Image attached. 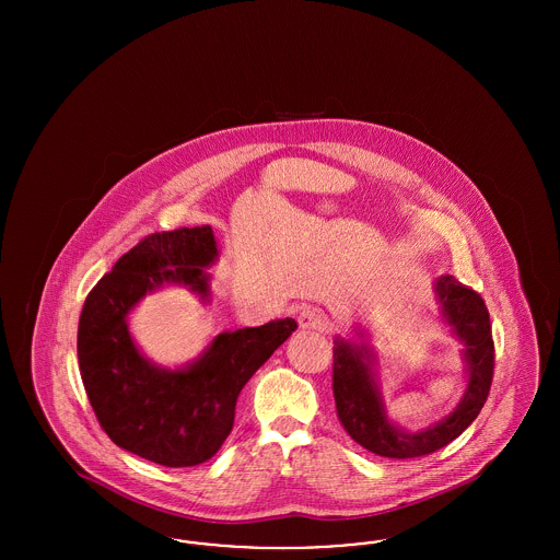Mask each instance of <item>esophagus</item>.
Wrapping results in <instances>:
<instances>
[{"mask_svg":"<svg viewBox=\"0 0 560 560\" xmlns=\"http://www.w3.org/2000/svg\"><path fill=\"white\" fill-rule=\"evenodd\" d=\"M298 323H300L302 329H308V331H323L325 325H327L325 315L320 313L319 308H315V306L302 308V313L298 315Z\"/></svg>","mask_w":560,"mask_h":560,"instance_id":"obj_1","label":"esophagus"}]
</instances>
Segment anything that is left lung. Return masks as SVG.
<instances>
[{
	"label": "left lung",
	"mask_w": 560,
	"mask_h": 560,
	"mask_svg": "<svg viewBox=\"0 0 560 560\" xmlns=\"http://www.w3.org/2000/svg\"><path fill=\"white\" fill-rule=\"evenodd\" d=\"M436 293L443 306V317L466 345L464 359L470 375L464 399L452 416L436 427L407 434L390 424L370 368V350L352 347L345 340H336L334 345L331 386L338 418L348 434L375 455L407 459L439 452L475 422L489 395L495 368V347L485 300L479 292L459 283L452 275L436 281Z\"/></svg>",
	"instance_id": "1"
}]
</instances>
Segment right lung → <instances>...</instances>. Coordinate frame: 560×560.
<instances>
[{
    "mask_svg": "<svg viewBox=\"0 0 560 560\" xmlns=\"http://www.w3.org/2000/svg\"><path fill=\"white\" fill-rule=\"evenodd\" d=\"M213 258L208 224L151 233L115 262L81 308L78 359L98 424L121 450L167 468L197 466L222 447L241 388L298 329L290 317L270 320L220 334L187 370L151 365L133 347L128 313L163 281L208 295L203 267Z\"/></svg>",
    "mask_w": 560,
    "mask_h": 560,
    "instance_id": "add662e5",
    "label": "right lung"
}]
</instances>
